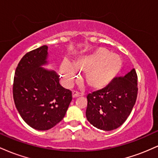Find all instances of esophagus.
Masks as SVG:
<instances>
[{
  "label": "esophagus",
  "mask_w": 158,
  "mask_h": 158,
  "mask_svg": "<svg viewBox=\"0 0 158 158\" xmlns=\"http://www.w3.org/2000/svg\"><path fill=\"white\" fill-rule=\"evenodd\" d=\"M81 96H83L82 93H79L78 91H73V97L77 98L78 97H81Z\"/></svg>",
  "instance_id": "esophagus-1"
}]
</instances>
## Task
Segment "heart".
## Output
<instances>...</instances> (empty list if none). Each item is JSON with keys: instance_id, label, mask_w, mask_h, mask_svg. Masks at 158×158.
<instances>
[{"instance_id": "b5f03b06", "label": "heart", "mask_w": 158, "mask_h": 158, "mask_svg": "<svg viewBox=\"0 0 158 158\" xmlns=\"http://www.w3.org/2000/svg\"><path fill=\"white\" fill-rule=\"evenodd\" d=\"M121 58L105 48H98L90 53L79 56L73 67L61 64L60 71L65 86L70 87L85 73V80L90 88L102 89L115 79L122 68Z\"/></svg>"}]
</instances>
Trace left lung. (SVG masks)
Wrapping results in <instances>:
<instances>
[{"instance_id": "left-lung-1", "label": "left lung", "mask_w": 158, "mask_h": 158, "mask_svg": "<svg viewBox=\"0 0 158 158\" xmlns=\"http://www.w3.org/2000/svg\"><path fill=\"white\" fill-rule=\"evenodd\" d=\"M137 91V76L133 68L124 77L115 78L106 88L88 94L87 119L103 131L119 128L131 114Z\"/></svg>"}]
</instances>
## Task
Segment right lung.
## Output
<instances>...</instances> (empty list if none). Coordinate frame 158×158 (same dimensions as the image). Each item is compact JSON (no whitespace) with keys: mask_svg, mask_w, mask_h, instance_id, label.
I'll return each instance as SVG.
<instances>
[{"mask_svg":"<svg viewBox=\"0 0 158 158\" xmlns=\"http://www.w3.org/2000/svg\"><path fill=\"white\" fill-rule=\"evenodd\" d=\"M48 46L27 52L16 68L13 99L25 123L39 131L50 129L64 118L72 93L59 84V76L45 69Z\"/></svg>","mask_w":158,"mask_h":158,"instance_id":"obj_1","label":"right lung"}]
</instances>
